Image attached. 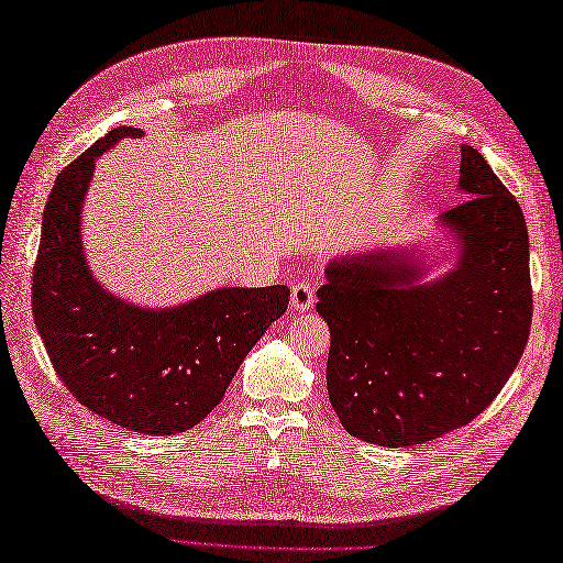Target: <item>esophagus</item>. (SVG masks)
Returning <instances> with one entry per match:
<instances>
[{"instance_id":"34e87169","label":"esophagus","mask_w":563,"mask_h":563,"mask_svg":"<svg viewBox=\"0 0 563 563\" xmlns=\"http://www.w3.org/2000/svg\"><path fill=\"white\" fill-rule=\"evenodd\" d=\"M290 300L292 309H297V312H307V309H312L314 305V288L309 283H295Z\"/></svg>"}]
</instances>
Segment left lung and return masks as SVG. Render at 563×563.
I'll return each instance as SVG.
<instances>
[{
	"label": "left lung",
	"instance_id": "obj_1",
	"mask_svg": "<svg viewBox=\"0 0 563 563\" xmlns=\"http://www.w3.org/2000/svg\"><path fill=\"white\" fill-rule=\"evenodd\" d=\"M460 194L466 200L438 220L440 254L452 261L440 275L416 244L327 263L317 312L331 329L329 399L365 442L421 445L474 421L528 343L530 239L518 200L470 145Z\"/></svg>",
	"mask_w": 563,
	"mask_h": 563
}]
</instances>
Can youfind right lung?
Here are the masks:
<instances>
[{"label":"right lung","mask_w":563,"mask_h":563,"mask_svg":"<svg viewBox=\"0 0 563 563\" xmlns=\"http://www.w3.org/2000/svg\"><path fill=\"white\" fill-rule=\"evenodd\" d=\"M145 130L121 125L57 176L33 266V317L79 404L135 433L174 435L224 397L249 351L288 309V285L218 288L176 307H140L106 290L81 244L97 159Z\"/></svg>","instance_id":"right-lung-1"}]
</instances>
